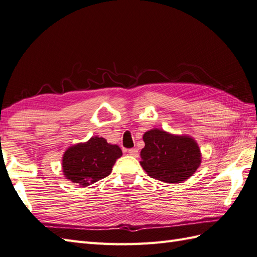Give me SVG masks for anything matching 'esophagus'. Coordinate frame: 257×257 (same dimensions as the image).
Here are the masks:
<instances>
[{
  "instance_id": "1",
  "label": "esophagus",
  "mask_w": 257,
  "mask_h": 257,
  "mask_svg": "<svg viewBox=\"0 0 257 257\" xmlns=\"http://www.w3.org/2000/svg\"><path fill=\"white\" fill-rule=\"evenodd\" d=\"M128 153H129L131 156H134V157H138V156H139V151H138L137 149H129V150H128Z\"/></svg>"
}]
</instances>
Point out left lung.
<instances>
[{
  "label": "left lung",
  "instance_id": "1",
  "mask_svg": "<svg viewBox=\"0 0 257 257\" xmlns=\"http://www.w3.org/2000/svg\"><path fill=\"white\" fill-rule=\"evenodd\" d=\"M141 166L151 178L179 183L190 178L202 162L201 150L189 136H177L162 129H151L143 135Z\"/></svg>",
  "mask_w": 257,
  "mask_h": 257
}]
</instances>
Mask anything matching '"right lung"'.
<instances>
[{
	"label": "right lung",
	"mask_w": 257,
	"mask_h": 257,
	"mask_svg": "<svg viewBox=\"0 0 257 257\" xmlns=\"http://www.w3.org/2000/svg\"><path fill=\"white\" fill-rule=\"evenodd\" d=\"M121 155L116 144L107 143L104 138L92 137L89 141L77 143L65 151L63 173L66 179L87 187L107 177Z\"/></svg>",
	"instance_id": "1"
}]
</instances>
